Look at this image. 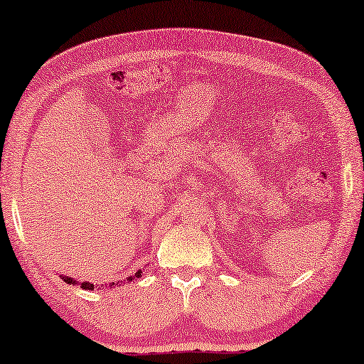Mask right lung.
<instances>
[{"label": "right lung", "instance_id": "right-lung-1", "mask_svg": "<svg viewBox=\"0 0 364 364\" xmlns=\"http://www.w3.org/2000/svg\"><path fill=\"white\" fill-rule=\"evenodd\" d=\"M139 277H141V270H139V272H136L135 275H132V277H129L128 281H135V279H139ZM63 281L68 282V284H73V286H75V284H77V281H73V279H70V277H63ZM80 286L83 287V289H94V284H90V282H82ZM111 286H114V282L109 284V287Z\"/></svg>", "mask_w": 364, "mask_h": 364}]
</instances>
